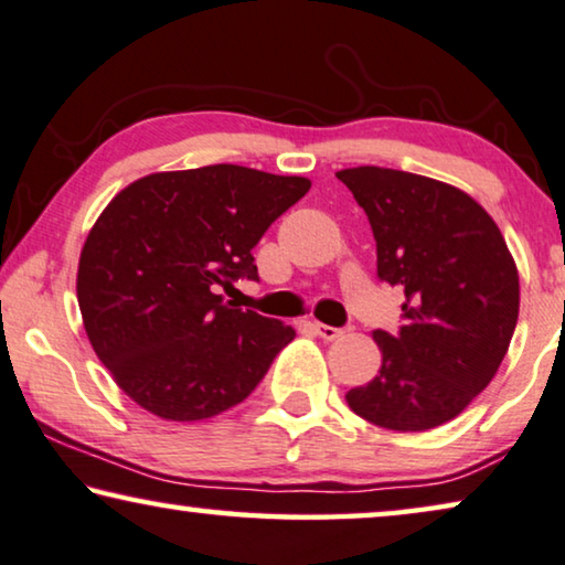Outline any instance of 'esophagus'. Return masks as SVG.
<instances>
[{"mask_svg": "<svg viewBox=\"0 0 565 565\" xmlns=\"http://www.w3.org/2000/svg\"><path fill=\"white\" fill-rule=\"evenodd\" d=\"M311 327H315V332L322 337V340H337V337H342V332H344V330H340V327H330L322 322H311Z\"/></svg>", "mask_w": 565, "mask_h": 565, "instance_id": "34e87169", "label": "esophagus"}]
</instances>
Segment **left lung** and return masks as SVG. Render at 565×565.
<instances>
[{
    "mask_svg": "<svg viewBox=\"0 0 565 565\" xmlns=\"http://www.w3.org/2000/svg\"><path fill=\"white\" fill-rule=\"evenodd\" d=\"M337 180L365 210L381 281L406 294L401 332H373L381 370L344 398L388 431H428L457 418L508 355L515 258L490 213L454 184L385 167H352Z\"/></svg>",
    "mask_w": 565,
    "mask_h": 565,
    "instance_id": "left-lung-1",
    "label": "left lung"
}]
</instances>
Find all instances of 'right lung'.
<instances>
[{"mask_svg":"<svg viewBox=\"0 0 565 565\" xmlns=\"http://www.w3.org/2000/svg\"><path fill=\"white\" fill-rule=\"evenodd\" d=\"M309 188L307 177L210 164L147 174L108 202L75 291L94 352L137 406L202 420L248 398L297 332L215 291L258 279L250 250Z\"/></svg>","mask_w":565,"mask_h":565,"instance_id":"obj_1","label":"right lung"}]
</instances>
